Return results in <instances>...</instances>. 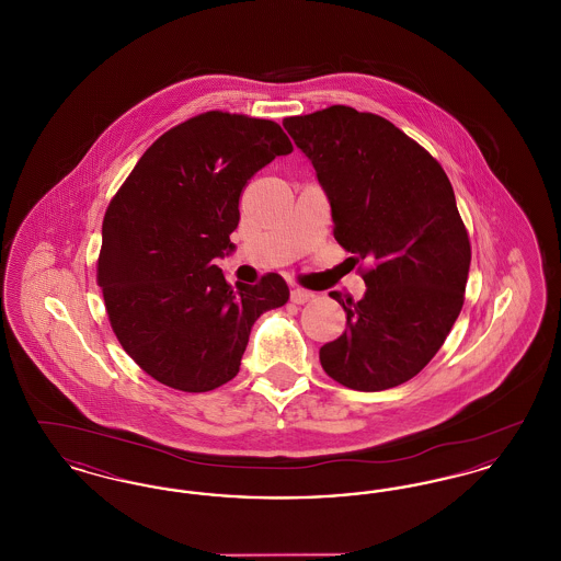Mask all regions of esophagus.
<instances>
[{
  "label": "esophagus",
  "instance_id": "esophagus-1",
  "mask_svg": "<svg viewBox=\"0 0 561 561\" xmlns=\"http://www.w3.org/2000/svg\"><path fill=\"white\" fill-rule=\"evenodd\" d=\"M313 296H316V294L309 293V290H302V288H293V290H290V300H293L294 305H305V302H309Z\"/></svg>",
  "mask_w": 561,
  "mask_h": 561
}]
</instances>
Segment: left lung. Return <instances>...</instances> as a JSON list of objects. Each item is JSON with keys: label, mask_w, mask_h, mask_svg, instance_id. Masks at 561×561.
I'll use <instances>...</instances> for the list:
<instances>
[{"label": "left lung", "mask_w": 561, "mask_h": 561, "mask_svg": "<svg viewBox=\"0 0 561 561\" xmlns=\"http://www.w3.org/2000/svg\"><path fill=\"white\" fill-rule=\"evenodd\" d=\"M328 195L334 238L366 294L343 300L347 330L320 348L321 368L355 391H385L421 373L465 302L471 243L453 185L431 153L374 113L332 105L286 117Z\"/></svg>", "instance_id": "1"}]
</instances>
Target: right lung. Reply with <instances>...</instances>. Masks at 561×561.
<instances>
[{
  "instance_id": "obj_1",
  "label": "right lung",
  "mask_w": 561,
  "mask_h": 561,
  "mask_svg": "<svg viewBox=\"0 0 561 561\" xmlns=\"http://www.w3.org/2000/svg\"><path fill=\"white\" fill-rule=\"evenodd\" d=\"M288 153L279 124L208 111L161 134L111 199L96 282L119 345L161 385L229 382L254 321L288 302L282 275L233 288L214 265L236 248L241 191Z\"/></svg>"
}]
</instances>
